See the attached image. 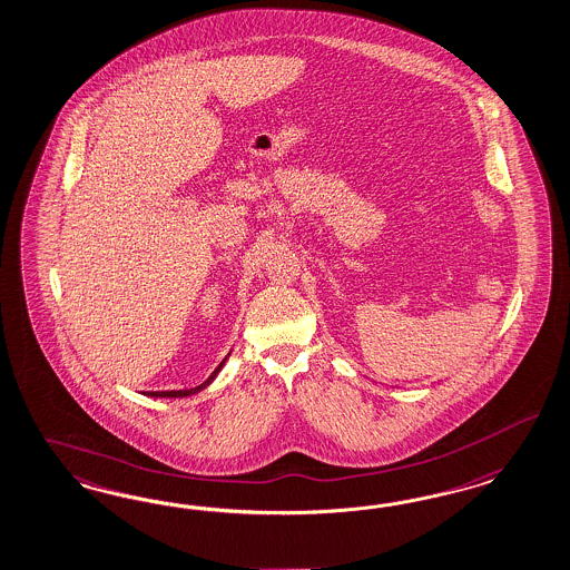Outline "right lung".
<instances>
[{"instance_id":"add662e5","label":"right lung","mask_w":570,"mask_h":570,"mask_svg":"<svg viewBox=\"0 0 570 570\" xmlns=\"http://www.w3.org/2000/svg\"><path fill=\"white\" fill-rule=\"evenodd\" d=\"M227 360V358H225ZM225 360L216 366V371L199 385V387H194V390H179V391H147V395H151V397H185V395H191V393H197V391L204 390V387H208L210 385L212 381H214V376H216V373L223 368V364H225Z\"/></svg>"}]
</instances>
